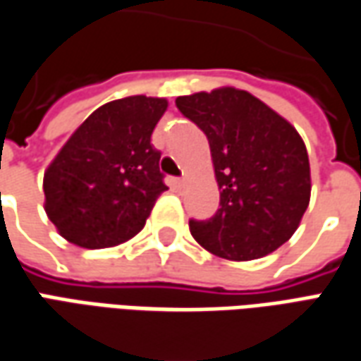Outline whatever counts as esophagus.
Here are the masks:
<instances>
[{"mask_svg": "<svg viewBox=\"0 0 361 361\" xmlns=\"http://www.w3.org/2000/svg\"><path fill=\"white\" fill-rule=\"evenodd\" d=\"M175 186H176V188H178V190H183V188H185V186H186V178H176Z\"/></svg>", "mask_w": 361, "mask_h": 361, "instance_id": "34e87169", "label": "esophagus"}]
</instances>
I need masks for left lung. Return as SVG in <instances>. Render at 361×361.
Segmentation results:
<instances>
[{
    "label": "left lung",
    "mask_w": 361,
    "mask_h": 361,
    "mask_svg": "<svg viewBox=\"0 0 361 361\" xmlns=\"http://www.w3.org/2000/svg\"><path fill=\"white\" fill-rule=\"evenodd\" d=\"M176 108L204 131L222 190L212 218L188 222L196 242L232 261L275 252L310 200L309 155L297 129L235 88L180 96Z\"/></svg>",
    "instance_id": "left-lung-1"
}]
</instances>
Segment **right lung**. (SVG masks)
I'll use <instances>...</instances> for the list:
<instances>
[{
  "label": "right lung",
  "mask_w": 361,
  "mask_h": 361,
  "mask_svg": "<svg viewBox=\"0 0 361 361\" xmlns=\"http://www.w3.org/2000/svg\"><path fill=\"white\" fill-rule=\"evenodd\" d=\"M166 100L129 96L98 108L47 169L44 210L62 238L88 250L128 242L161 192V151L151 143Z\"/></svg>",
  "instance_id": "obj_1"
}]
</instances>
